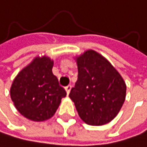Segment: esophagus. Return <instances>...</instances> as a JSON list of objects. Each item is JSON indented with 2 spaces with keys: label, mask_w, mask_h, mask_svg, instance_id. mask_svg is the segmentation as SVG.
I'll use <instances>...</instances> for the list:
<instances>
[{
  "label": "esophagus",
  "mask_w": 147,
  "mask_h": 147,
  "mask_svg": "<svg viewBox=\"0 0 147 147\" xmlns=\"http://www.w3.org/2000/svg\"><path fill=\"white\" fill-rule=\"evenodd\" d=\"M65 90H66V93H67V94L69 95V92H70V90H71V86H70V85L67 86L66 87H65Z\"/></svg>",
  "instance_id": "1"
}]
</instances>
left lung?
Segmentation results:
<instances>
[{"label":"left lung","instance_id":"obj_1","mask_svg":"<svg viewBox=\"0 0 147 147\" xmlns=\"http://www.w3.org/2000/svg\"><path fill=\"white\" fill-rule=\"evenodd\" d=\"M75 61L78 76L69 97L80 119L92 126L109 123L125 102L124 79L106 58L94 50H86Z\"/></svg>","mask_w":147,"mask_h":147}]
</instances>
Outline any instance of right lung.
<instances>
[{"instance_id": "right-lung-1", "label": "right lung", "mask_w": 147, "mask_h": 147, "mask_svg": "<svg viewBox=\"0 0 147 147\" xmlns=\"http://www.w3.org/2000/svg\"><path fill=\"white\" fill-rule=\"evenodd\" d=\"M53 61L36 56L23 68L10 86V98L22 116L32 121L51 119L60 106L66 91L53 74Z\"/></svg>"}]
</instances>
